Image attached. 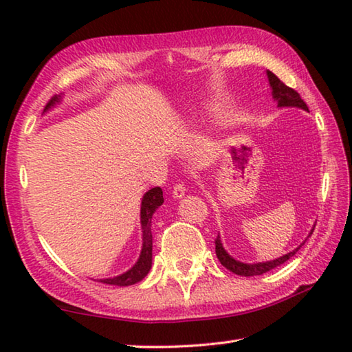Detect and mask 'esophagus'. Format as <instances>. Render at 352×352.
Returning <instances> with one entry per match:
<instances>
[{
    "label": "esophagus",
    "mask_w": 352,
    "mask_h": 352,
    "mask_svg": "<svg viewBox=\"0 0 352 352\" xmlns=\"http://www.w3.org/2000/svg\"><path fill=\"white\" fill-rule=\"evenodd\" d=\"M184 192H186V186H184V183H177L174 189H172V195H174L175 199H182Z\"/></svg>",
    "instance_id": "34e87169"
}]
</instances>
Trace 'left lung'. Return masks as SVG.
<instances>
[{"label": "left lung", "mask_w": 352, "mask_h": 352, "mask_svg": "<svg viewBox=\"0 0 352 352\" xmlns=\"http://www.w3.org/2000/svg\"><path fill=\"white\" fill-rule=\"evenodd\" d=\"M267 76H269L273 99L278 100L279 107H300V109H302V110H309L305 100L301 99L300 93L294 90V88L285 85L283 80H279L278 76L273 74L272 71H267ZM312 233H314V230H312ZM300 248H301V245L295 248L294 252H290L287 254L281 256V258L270 261V262H259V264H243V262H239V261L231 258V256L226 253L225 248L222 247L220 237L219 236L216 237V254H217V259L220 261V264H222L225 269H228L230 272H233L239 276H256V275H262V273H267L269 270L275 269V267L284 264V262L290 259L292 256H294Z\"/></svg>", "instance_id": "obj_1"}]
</instances>
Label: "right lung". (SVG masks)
Wrapping results in <instances>:
<instances>
[{
  "instance_id": "right-lung-1",
  "label": "right lung",
  "mask_w": 352,
  "mask_h": 352,
  "mask_svg": "<svg viewBox=\"0 0 352 352\" xmlns=\"http://www.w3.org/2000/svg\"><path fill=\"white\" fill-rule=\"evenodd\" d=\"M58 100L57 96L51 98L50 102L46 104V109H50L51 105H54ZM163 190L160 186L152 188L147 190L142 197L141 204V226H142V250L140 254V259L136 264L130 269L129 272L124 273L121 276L110 278V279H100V283L110 284V285H119V287H124V285H132L140 283L142 278H144L148 270L152 267V214L157 211L158 206L163 205Z\"/></svg>"
}]
</instances>
